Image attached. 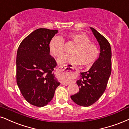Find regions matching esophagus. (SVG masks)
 Wrapping results in <instances>:
<instances>
[{"label":"esophagus","instance_id":"obj_1","mask_svg":"<svg viewBox=\"0 0 129 129\" xmlns=\"http://www.w3.org/2000/svg\"><path fill=\"white\" fill-rule=\"evenodd\" d=\"M66 68L65 67V66H64V65L63 66H60L57 68V71L58 72L63 73V74L66 75H72V74H74V72H76V71L74 70V68L71 67H70V68H68V69H66ZM61 84L65 85H67L69 84V83H66V82L63 81H61Z\"/></svg>","mask_w":129,"mask_h":129}]
</instances>
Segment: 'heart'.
<instances>
[{
  "label": "heart",
  "instance_id": "obj_1",
  "mask_svg": "<svg viewBox=\"0 0 129 129\" xmlns=\"http://www.w3.org/2000/svg\"><path fill=\"white\" fill-rule=\"evenodd\" d=\"M71 42L75 45L71 53L72 55H64L58 58L60 64L89 66L98 58L99 50L98 45L91 42L86 35L82 33H72L68 36ZM50 53L54 57H59L64 52V41L60 37H54L49 43Z\"/></svg>",
  "mask_w": 129,
  "mask_h": 129
}]
</instances>
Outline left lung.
<instances>
[{"mask_svg":"<svg viewBox=\"0 0 129 129\" xmlns=\"http://www.w3.org/2000/svg\"><path fill=\"white\" fill-rule=\"evenodd\" d=\"M100 45L99 57L87 72L80 73V79L77 84L78 93L71 98L79 106H89L99 99L105 91L111 74V45L104 36L96 29L90 27Z\"/></svg>","mask_w":129,"mask_h":129,"instance_id":"1","label":"left lung"}]
</instances>
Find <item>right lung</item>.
Returning a JSON list of instances; mask_svg holds the SVG:
<instances>
[{"mask_svg":"<svg viewBox=\"0 0 129 129\" xmlns=\"http://www.w3.org/2000/svg\"><path fill=\"white\" fill-rule=\"evenodd\" d=\"M57 30L40 28L23 39L17 54V83L28 103L42 107L51 101L60 82L55 78L56 61L49 43Z\"/></svg>","mask_w":129,"mask_h":129,"instance_id":"1","label":"right lung"}]
</instances>
